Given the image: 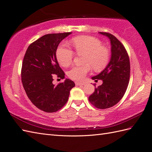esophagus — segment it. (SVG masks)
<instances>
[{
	"mask_svg": "<svg viewBox=\"0 0 152 152\" xmlns=\"http://www.w3.org/2000/svg\"><path fill=\"white\" fill-rule=\"evenodd\" d=\"M75 84L76 86H83V85L85 84L84 83H82V82H75Z\"/></svg>",
	"mask_w": 152,
	"mask_h": 152,
	"instance_id": "obj_1",
	"label": "esophagus"
}]
</instances>
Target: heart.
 <instances>
[{
  "mask_svg": "<svg viewBox=\"0 0 152 152\" xmlns=\"http://www.w3.org/2000/svg\"><path fill=\"white\" fill-rule=\"evenodd\" d=\"M72 44L77 54L84 56L83 63L85 65L75 66L70 69L68 72L70 79L83 80L91 71V66L95 71H100L106 67L110 59V51L97 38L77 37L72 40ZM56 58L61 66H68L73 61L74 52L65 45H61L56 51Z\"/></svg>",
  "mask_w": 152,
  "mask_h": 152,
  "instance_id": "heart-1",
  "label": "heart"
}]
</instances>
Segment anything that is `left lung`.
I'll list each match as a JSON object with an SVG mask.
<instances>
[{
  "instance_id": "8db88e82",
  "label": "left lung",
  "mask_w": 152,
  "mask_h": 152,
  "mask_svg": "<svg viewBox=\"0 0 152 152\" xmlns=\"http://www.w3.org/2000/svg\"><path fill=\"white\" fill-rule=\"evenodd\" d=\"M99 33L110 39L111 57L106 67L92 77L95 82L102 80L103 83L95 88L89 100L94 107L104 109L114 106L124 96L129 81L130 63L128 52L117 38L109 33Z\"/></svg>"
}]
</instances>
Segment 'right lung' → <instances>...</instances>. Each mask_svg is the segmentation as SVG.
I'll list each match as a JSON object with an SVG mask.
<instances>
[{
    "label": "right lung",
    "mask_w": 152,
    "mask_h": 152,
    "mask_svg": "<svg viewBox=\"0 0 152 152\" xmlns=\"http://www.w3.org/2000/svg\"><path fill=\"white\" fill-rule=\"evenodd\" d=\"M71 32L45 35L29 45L24 56L21 80L28 98L35 106L47 113L61 109L69 99L70 91L75 86L66 79L57 86L54 77L65 78L56 58V50L63 39Z\"/></svg>",
    "instance_id": "1"
}]
</instances>
